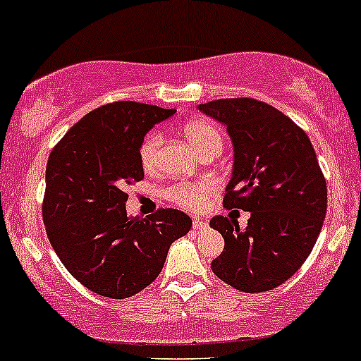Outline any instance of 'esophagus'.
Here are the masks:
<instances>
[{"label": "esophagus", "instance_id": "34e87169", "mask_svg": "<svg viewBox=\"0 0 361 361\" xmlns=\"http://www.w3.org/2000/svg\"><path fill=\"white\" fill-rule=\"evenodd\" d=\"M207 227H208V224L204 222V220H201V219L192 220V228H195V231H203V228H207Z\"/></svg>", "mask_w": 361, "mask_h": 361}]
</instances>
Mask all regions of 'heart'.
<instances>
[{
  "label": "heart",
  "mask_w": 361,
  "mask_h": 361,
  "mask_svg": "<svg viewBox=\"0 0 361 361\" xmlns=\"http://www.w3.org/2000/svg\"><path fill=\"white\" fill-rule=\"evenodd\" d=\"M189 142L192 145L197 153L204 154L207 151H220L222 149V134L215 126L207 120H192L185 123L182 130ZM164 145V134L153 130L145 137L139 148V160L146 170H151L157 165L158 157H160V148ZM212 195V184L208 182H176L165 189V197L172 203L179 204L182 208L196 210L207 201Z\"/></svg>",
  "instance_id": "obj_1"
}]
</instances>
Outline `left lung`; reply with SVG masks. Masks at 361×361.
<instances>
[{"mask_svg": "<svg viewBox=\"0 0 361 361\" xmlns=\"http://www.w3.org/2000/svg\"><path fill=\"white\" fill-rule=\"evenodd\" d=\"M234 145L224 207L250 212L247 226L216 215L210 226L226 246L213 274L243 293L270 290L310 257L327 212V184L308 135L272 104L227 98L200 104Z\"/></svg>", "mask_w": 361, "mask_h": 361, "instance_id": "obj_1", "label": "left lung"}]
</instances>
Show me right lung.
<instances>
[{"label":"right lung","mask_w":361,"mask_h":361,"mask_svg":"<svg viewBox=\"0 0 361 361\" xmlns=\"http://www.w3.org/2000/svg\"><path fill=\"white\" fill-rule=\"evenodd\" d=\"M176 110L115 102L89 111L49 153L42 220L53 250L84 288L123 300L148 288L169 247L189 232L184 212L127 216L126 189L145 179L139 148Z\"/></svg>","instance_id":"1"}]
</instances>
